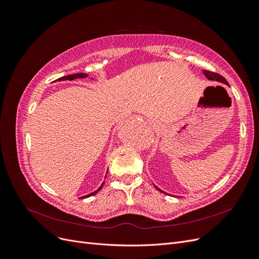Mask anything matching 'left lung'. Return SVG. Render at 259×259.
<instances>
[{"instance_id":"obj_1","label":"left lung","mask_w":259,"mask_h":259,"mask_svg":"<svg viewBox=\"0 0 259 259\" xmlns=\"http://www.w3.org/2000/svg\"><path fill=\"white\" fill-rule=\"evenodd\" d=\"M203 73H204V75L207 77L208 80H210V81L222 82V83H224V84H227V85H228V82H227V80L225 79L224 76H222L221 74L215 73V72H211V71H208V70H203ZM156 189H158V190H159V191H161V192H163L162 190H160V189H159V188H156Z\"/></svg>"}]
</instances>
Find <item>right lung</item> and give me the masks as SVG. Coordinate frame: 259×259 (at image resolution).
I'll return each instance as SVG.
<instances>
[{"instance_id": "add662e5", "label": "right lung", "mask_w": 259, "mask_h": 259, "mask_svg": "<svg viewBox=\"0 0 259 259\" xmlns=\"http://www.w3.org/2000/svg\"><path fill=\"white\" fill-rule=\"evenodd\" d=\"M88 75H89V74H86V73H75V74H70V75H66V76H61V77H59V79H58L57 81H66V80L71 81V80H75V79H80V77H81V79H83V77H86ZM104 184H105V183H103V185H101L96 191H94V192H92V193H90V194H88V195H84V197H82V198H89V197H92V195H94V194H96V193L101 189V188H103Z\"/></svg>"}]
</instances>
